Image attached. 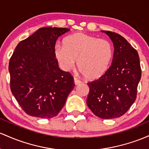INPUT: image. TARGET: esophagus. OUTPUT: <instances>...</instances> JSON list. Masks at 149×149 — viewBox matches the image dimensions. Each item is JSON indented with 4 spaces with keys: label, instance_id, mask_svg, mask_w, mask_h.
<instances>
[{
    "label": "esophagus",
    "instance_id": "obj_1",
    "mask_svg": "<svg viewBox=\"0 0 149 149\" xmlns=\"http://www.w3.org/2000/svg\"><path fill=\"white\" fill-rule=\"evenodd\" d=\"M74 84L75 85H78V84H79L80 83H81V81H80L79 79H78L77 78L74 77Z\"/></svg>",
    "mask_w": 149,
    "mask_h": 149
}]
</instances>
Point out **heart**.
I'll return each mask as SVG.
<instances>
[{
    "instance_id": "heart-1",
    "label": "heart",
    "mask_w": 149,
    "mask_h": 149,
    "mask_svg": "<svg viewBox=\"0 0 149 149\" xmlns=\"http://www.w3.org/2000/svg\"><path fill=\"white\" fill-rule=\"evenodd\" d=\"M62 46L55 48L54 54L65 71L72 69L77 61L78 69L85 78L96 79L109 68L113 56L111 43L93 36L75 33L66 36Z\"/></svg>"
}]
</instances>
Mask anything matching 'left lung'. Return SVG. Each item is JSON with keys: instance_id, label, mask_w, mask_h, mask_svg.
Segmentation results:
<instances>
[{"instance_id": "8db88e82", "label": "left lung", "mask_w": 149, "mask_h": 149, "mask_svg": "<svg viewBox=\"0 0 149 149\" xmlns=\"http://www.w3.org/2000/svg\"><path fill=\"white\" fill-rule=\"evenodd\" d=\"M114 45L111 66L98 79L88 83L86 103L96 116L112 119L122 116L136 98L141 70L138 53L124 37L109 31H101Z\"/></svg>"}]
</instances>
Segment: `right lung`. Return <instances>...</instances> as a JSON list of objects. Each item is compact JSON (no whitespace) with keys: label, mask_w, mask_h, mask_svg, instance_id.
<instances>
[{"label":"right lung","mask_w":149,"mask_h":149,"mask_svg":"<svg viewBox=\"0 0 149 149\" xmlns=\"http://www.w3.org/2000/svg\"><path fill=\"white\" fill-rule=\"evenodd\" d=\"M68 28L43 27L17 44L9 63L10 89L26 114L56 117L74 87L69 72L61 70L55 57L56 42Z\"/></svg>","instance_id":"1"}]
</instances>
